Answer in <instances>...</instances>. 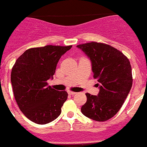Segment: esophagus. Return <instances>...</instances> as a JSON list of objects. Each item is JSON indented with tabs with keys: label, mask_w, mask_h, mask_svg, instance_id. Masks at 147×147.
<instances>
[{
	"label": "esophagus",
	"mask_w": 147,
	"mask_h": 147,
	"mask_svg": "<svg viewBox=\"0 0 147 147\" xmlns=\"http://www.w3.org/2000/svg\"><path fill=\"white\" fill-rule=\"evenodd\" d=\"M68 94H69V95H75L76 93L74 92V91H71V90H68Z\"/></svg>",
	"instance_id": "34e87169"
}]
</instances>
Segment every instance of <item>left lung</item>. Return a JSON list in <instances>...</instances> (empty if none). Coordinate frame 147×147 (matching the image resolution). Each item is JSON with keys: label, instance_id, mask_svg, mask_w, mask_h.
Returning a JSON list of instances; mask_svg holds the SVG:
<instances>
[{"label": "left lung", "instance_id": "left-lung-1", "mask_svg": "<svg viewBox=\"0 0 147 147\" xmlns=\"http://www.w3.org/2000/svg\"><path fill=\"white\" fill-rule=\"evenodd\" d=\"M90 58L94 78L97 80V96L87 93L82 114L94 121L113 118L122 107L133 83L129 59L110 45L92 41L77 45Z\"/></svg>", "mask_w": 147, "mask_h": 147}]
</instances>
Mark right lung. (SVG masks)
I'll list each match as a JSON object with an SVG mask.
<instances>
[{"instance_id": "obj_1", "label": "right lung", "mask_w": 147, "mask_h": 147, "mask_svg": "<svg viewBox=\"0 0 147 147\" xmlns=\"http://www.w3.org/2000/svg\"><path fill=\"white\" fill-rule=\"evenodd\" d=\"M71 47L47 45L28 49L13 66L11 83L15 100L22 113L34 123L47 124L61 113L67 92L56 90L47 85V81L53 78L60 57Z\"/></svg>"}]
</instances>
